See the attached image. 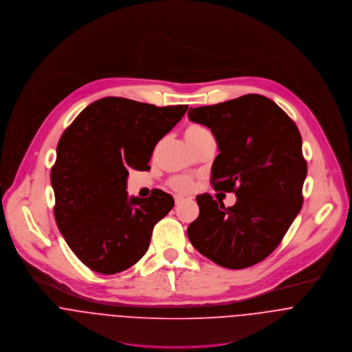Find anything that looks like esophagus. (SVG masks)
Instances as JSON below:
<instances>
[{
  "instance_id": "esophagus-1",
  "label": "esophagus",
  "mask_w": 352,
  "mask_h": 352,
  "mask_svg": "<svg viewBox=\"0 0 352 352\" xmlns=\"http://www.w3.org/2000/svg\"><path fill=\"white\" fill-rule=\"evenodd\" d=\"M184 201H186V198H185V197H182V195H177V197H175V204H177V205L182 204Z\"/></svg>"
}]
</instances>
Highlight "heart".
<instances>
[{"mask_svg":"<svg viewBox=\"0 0 352 352\" xmlns=\"http://www.w3.org/2000/svg\"><path fill=\"white\" fill-rule=\"evenodd\" d=\"M210 132L205 126H202L199 124H192L186 128L185 138H186L188 142H195L197 139H199L202 136H206ZM168 185L171 186V189H174L178 193H188L193 189V182L188 177H174V178L170 179Z\"/></svg>","mask_w":352,"mask_h":352,"instance_id":"b5f03b06","label":"heart"}]
</instances>
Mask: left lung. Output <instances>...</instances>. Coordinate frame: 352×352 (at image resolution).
I'll use <instances>...</instances> for the list:
<instances>
[{
  "instance_id": "obj_1",
  "label": "left lung",
  "mask_w": 352,
  "mask_h": 352,
  "mask_svg": "<svg viewBox=\"0 0 352 352\" xmlns=\"http://www.w3.org/2000/svg\"><path fill=\"white\" fill-rule=\"evenodd\" d=\"M188 118L208 126L217 142L213 188L236 195L228 208L212 195H197L199 214L188 237L219 266H254L278 247L301 210L308 168L300 131L261 94L190 108Z\"/></svg>"
}]
</instances>
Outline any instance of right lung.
Instances as JSON below:
<instances>
[{
	"instance_id": "1",
	"label": "right lung",
	"mask_w": 352,
	"mask_h": 352,
	"mask_svg": "<svg viewBox=\"0 0 352 352\" xmlns=\"http://www.w3.org/2000/svg\"><path fill=\"white\" fill-rule=\"evenodd\" d=\"M121 97L86 107L63 132L51 168L56 226L79 261L116 274L147 252L153 230L174 206L159 189L128 197V170H150L157 142L188 111Z\"/></svg>"
}]
</instances>
